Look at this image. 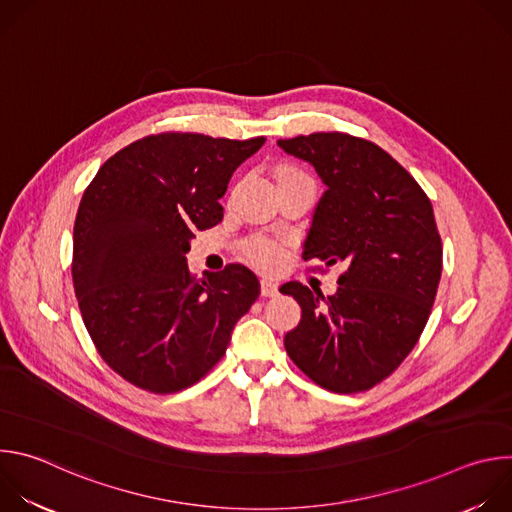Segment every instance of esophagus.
Instances as JSON below:
<instances>
[{"label":"esophagus","instance_id":"esophagus-1","mask_svg":"<svg viewBox=\"0 0 512 512\" xmlns=\"http://www.w3.org/2000/svg\"><path fill=\"white\" fill-rule=\"evenodd\" d=\"M261 296L263 298H273L277 296V283L273 279H261Z\"/></svg>","mask_w":512,"mask_h":512}]
</instances>
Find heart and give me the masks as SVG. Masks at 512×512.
<instances>
[{
	"label": "heart",
	"instance_id": "obj_1",
	"mask_svg": "<svg viewBox=\"0 0 512 512\" xmlns=\"http://www.w3.org/2000/svg\"><path fill=\"white\" fill-rule=\"evenodd\" d=\"M283 172H300V170L283 168L279 174H283ZM243 251H245L247 259L261 269H275V267H279V263L283 259L281 243H277L275 239H269V237H253L251 241L245 243Z\"/></svg>",
	"mask_w": 512,
	"mask_h": 512
}]
</instances>
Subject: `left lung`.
<instances>
[{
  "label": "left lung",
  "mask_w": 512,
  "mask_h": 512,
  "mask_svg": "<svg viewBox=\"0 0 512 512\" xmlns=\"http://www.w3.org/2000/svg\"><path fill=\"white\" fill-rule=\"evenodd\" d=\"M328 186L302 257L340 263V289L289 281L281 294L302 306L283 344L296 367L332 393L369 391L417 344L442 277V237L415 178L377 143L340 131L279 139Z\"/></svg>",
  "instance_id": "obj_1"
}]
</instances>
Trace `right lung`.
Here are the masks:
<instances>
[{
	"label": "right lung",
	"mask_w": 512,
	"mask_h": 512,
	"mask_svg": "<svg viewBox=\"0 0 512 512\" xmlns=\"http://www.w3.org/2000/svg\"><path fill=\"white\" fill-rule=\"evenodd\" d=\"M265 137L166 131L111 156L87 186L72 235V283L87 332L121 379L170 395L192 387L227 352L259 298L239 263L196 279L190 239L223 221L233 172Z\"/></svg>",
	"instance_id": "obj_1"
}]
</instances>
